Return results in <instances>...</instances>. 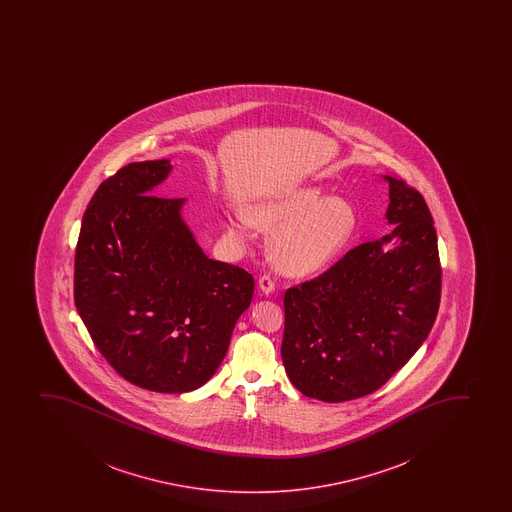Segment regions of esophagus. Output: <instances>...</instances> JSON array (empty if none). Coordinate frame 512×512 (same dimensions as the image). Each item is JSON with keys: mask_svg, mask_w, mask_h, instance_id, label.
<instances>
[{"mask_svg": "<svg viewBox=\"0 0 512 512\" xmlns=\"http://www.w3.org/2000/svg\"><path fill=\"white\" fill-rule=\"evenodd\" d=\"M259 290L265 295L275 292V282H273V278L270 275H263V277L259 278Z\"/></svg>", "mask_w": 512, "mask_h": 512, "instance_id": "34e87169", "label": "esophagus"}]
</instances>
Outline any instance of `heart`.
Returning a JSON list of instances; mask_svg holds the SVG:
<instances>
[{"label": "heart", "mask_w": 512, "mask_h": 512, "mask_svg": "<svg viewBox=\"0 0 512 512\" xmlns=\"http://www.w3.org/2000/svg\"><path fill=\"white\" fill-rule=\"evenodd\" d=\"M254 225L275 232L270 254L278 270L304 277L324 270L347 249L359 229V213L347 198L309 186L259 201L249 213L235 210L227 230L244 244L253 239Z\"/></svg>", "instance_id": "obj_1"}]
</instances>
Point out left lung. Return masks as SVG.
Returning <instances> with one entry per match:
<instances>
[{
	"label": "left lung",
	"instance_id": "obj_1",
	"mask_svg": "<svg viewBox=\"0 0 512 512\" xmlns=\"http://www.w3.org/2000/svg\"><path fill=\"white\" fill-rule=\"evenodd\" d=\"M382 177L393 230L283 297V365L314 400L374 393L412 359L437 318L442 271L429 206L405 181Z\"/></svg>",
	"mask_w": 512,
	"mask_h": 512
}]
</instances>
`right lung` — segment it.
Masks as SVG:
<instances>
[{"label":"right lung","instance_id":"obj_1","mask_svg":"<svg viewBox=\"0 0 512 512\" xmlns=\"http://www.w3.org/2000/svg\"><path fill=\"white\" fill-rule=\"evenodd\" d=\"M171 160L133 162L95 191L75 253V306L118 374L157 393L212 379L254 292L239 266L210 259L184 222V198L159 196Z\"/></svg>","mask_w":512,"mask_h":512}]
</instances>
